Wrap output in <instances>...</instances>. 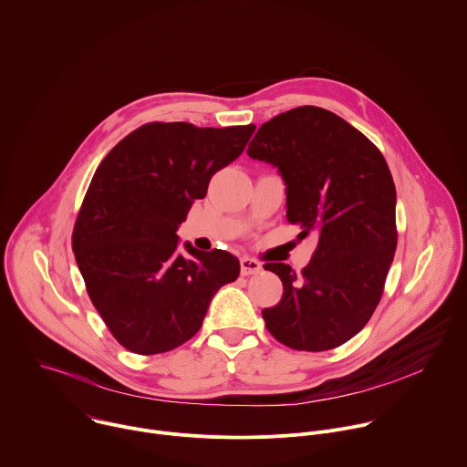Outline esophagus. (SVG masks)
Returning a JSON list of instances; mask_svg holds the SVG:
<instances>
[{
  "mask_svg": "<svg viewBox=\"0 0 467 467\" xmlns=\"http://www.w3.org/2000/svg\"><path fill=\"white\" fill-rule=\"evenodd\" d=\"M261 263L252 259V257H243L241 259V274L243 275H254V274H259L261 272Z\"/></svg>",
  "mask_w": 467,
  "mask_h": 467,
  "instance_id": "esophagus-1",
  "label": "esophagus"
}]
</instances>
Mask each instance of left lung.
<instances>
[{
    "label": "left lung",
    "mask_w": 467,
    "mask_h": 467,
    "mask_svg": "<svg viewBox=\"0 0 467 467\" xmlns=\"http://www.w3.org/2000/svg\"><path fill=\"white\" fill-rule=\"evenodd\" d=\"M277 168L286 186V221L317 237L297 275L285 263L283 297L265 308L270 334L296 350L343 345L370 319L396 250V190L378 148L337 115L303 106L265 122L246 150Z\"/></svg>",
    "instance_id": "8db88e82"
}]
</instances>
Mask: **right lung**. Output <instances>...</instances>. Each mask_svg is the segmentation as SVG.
Masks as SVG:
<instances>
[{"instance_id":"add662e5","label":"right lung","mask_w":467,"mask_h":467,"mask_svg":"<svg viewBox=\"0 0 467 467\" xmlns=\"http://www.w3.org/2000/svg\"><path fill=\"white\" fill-rule=\"evenodd\" d=\"M255 126L153 122L99 166L73 232L88 294L120 345L168 352L197 334L212 297L239 277V259L202 252L177 230L213 173L234 162Z\"/></svg>"}]
</instances>
